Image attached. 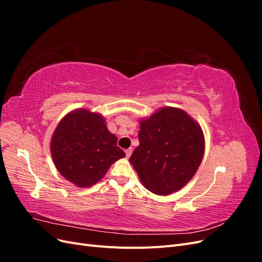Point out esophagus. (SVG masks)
Wrapping results in <instances>:
<instances>
[{"instance_id": "obj_1", "label": "esophagus", "mask_w": 262, "mask_h": 262, "mask_svg": "<svg viewBox=\"0 0 262 262\" xmlns=\"http://www.w3.org/2000/svg\"><path fill=\"white\" fill-rule=\"evenodd\" d=\"M131 154H132V147L126 148V149H125V155H126V157H130Z\"/></svg>"}]
</instances>
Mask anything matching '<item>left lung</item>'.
Returning <instances> with one entry per match:
<instances>
[{
	"label": "left lung",
	"instance_id": "8db88e82",
	"mask_svg": "<svg viewBox=\"0 0 262 262\" xmlns=\"http://www.w3.org/2000/svg\"><path fill=\"white\" fill-rule=\"evenodd\" d=\"M140 145L130 163L150 192L167 195L193 177L204 153L202 130L178 108H163L142 120Z\"/></svg>",
	"mask_w": 262,
	"mask_h": 262
}]
</instances>
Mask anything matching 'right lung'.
Masks as SVG:
<instances>
[{
  "label": "right lung",
  "mask_w": 262,
  "mask_h": 262,
  "mask_svg": "<svg viewBox=\"0 0 262 262\" xmlns=\"http://www.w3.org/2000/svg\"><path fill=\"white\" fill-rule=\"evenodd\" d=\"M100 115L78 109L62 119L51 140V155L61 175L77 187H90L125 156Z\"/></svg>",
  "instance_id": "right-lung-1"
}]
</instances>
